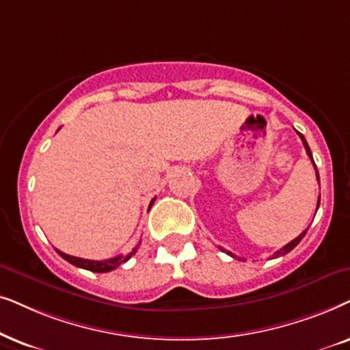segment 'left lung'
Wrapping results in <instances>:
<instances>
[{
	"instance_id": "8db88e82",
	"label": "left lung",
	"mask_w": 350,
	"mask_h": 350,
	"mask_svg": "<svg viewBox=\"0 0 350 350\" xmlns=\"http://www.w3.org/2000/svg\"><path fill=\"white\" fill-rule=\"evenodd\" d=\"M297 134H299L301 141H302V144H304V148H306L307 155H309V158H310V160H312V165H314V166H315V161H314V158H312V152H310V148H309V146H307V141H306V137H304V136H302V134H301V133H297ZM315 172H317V179H319V180H320V178H319V171H317V166H315ZM319 204H320V197H319V203H317V209H319ZM306 232H307V230H304V232H302V234H301L299 237H296V239H295V240H291V241H290V243H288V245H285V246H283V248H282V250H278V251H277V253L272 256V258H278V256H283V254L290 253V251H291L293 248H296V246H297V245H299V241H301L302 239H304ZM221 250H222V248H221ZM222 251H224V250H222ZM227 254H229V256H232V258H235V256H234V254H232V253H230V251H227Z\"/></svg>"
}]
</instances>
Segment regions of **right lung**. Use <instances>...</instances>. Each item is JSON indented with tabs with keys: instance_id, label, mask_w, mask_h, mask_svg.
I'll return each instance as SVG.
<instances>
[{
	"instance_id": "obj_1",
	"label": "right lung",
	"mask_w": 350,
	"mask_h": 350,
	"mask_svg": "<svg viewBox=\"0 0 350 350\" xmlns=\"http://www.w3.org/2000/svg\"><path fill=\"white\" fill-rule=\"evenodd\" d=\"M155 202V198L152 200L150 204H148V209ZM57 253L62 256L65 260H68L70 264L77 265V267H81V269H86V270H91V272H97V273H102V272H110V270H113L121 265L123 262H126L128 259H131V256L136 254L137 251V246L134 248L131 253L126 254V256H116V258H110V259H105V260H91V259H83V258H75V256H70V254H65L62 251L55 250Z\"/></svg>"
}]
</instances>
